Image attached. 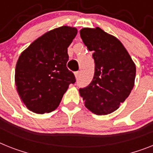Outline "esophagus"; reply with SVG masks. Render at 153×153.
<instances>
[{"label":"esophagus","mask_w":153,"mask_h":153,"mask_svg":"<svg viewBox=\"0 0 153 153\" xmlns=\"http://www.w3.org/2000/svg\"><path fill=\"white\" fill-rule=\"evenodd\" d=\"M79 74H80V71H76V72H74V75H75V78H76V79H79Z\"/></svg>","instance_id":"esophagus-1"}]
</instances>
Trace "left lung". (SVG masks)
<instances>
[{
    "mask_svg": "<svg viewBox=\"0 0 153 153\" xmlns=\"http://www.w3.org/2000/svg\"><path fill=\"white\" fill-rule=\"evenodd\" d=\"M80 36L95 61L94 77L88 86L79 88L80 96L92 113H113L134 87L135 65L120 41L100 28H83Z\"/></svg>",
    "mask_w": 153,
    "mask_h": 153,
    "instance_id": "1",
    "label": "left lung"
}]
</instances>
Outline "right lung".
Listing matches in <instances>:
<instances>
[{
	"label": "right lung",
	"instance_id": "1",
	"mask_svg": "<svg viewBox=\"0 0 153 153\" xmlns=\"http://www.w3.org/2000/svg\"><path fill=\"white\" fill-rule=\"evenodd\" d=\"M74 27L61 26L41 36L19 56L15 80L20 98L36 114L57 108L75 77L67 68L68 47L77 35Z\"/></svg>",
	"mask_w": 153,
	"mask_h": 153
}]
</instances>
